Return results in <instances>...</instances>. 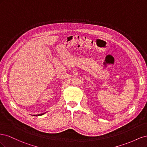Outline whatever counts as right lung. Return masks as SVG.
<instances>
[{
	"label": "right lung",
	"mask_w": 147,
	"mask_h": 147,
	"mask_svg": "<svg viewBox=\"0 0 147 147\" xmlns=\"http://www.w3.org/2000/svg\"><path fill=\"white\" fill-rule=\"evenodd\" d=\"M43 114H40V115H38V116H40V115H42Z\"/></svg>",
	"instance_id": "obj_1"
}]
</instances>
